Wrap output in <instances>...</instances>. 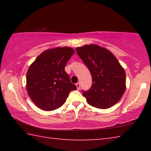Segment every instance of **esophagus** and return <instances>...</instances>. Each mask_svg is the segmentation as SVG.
<instances>
[{
    "mask_svg": "<svg viewBox=\"0 0 151 151\" xmlns=\"http://www.w3.org/2000/svg\"><path fill=\"white\" fill-rule=\"evenodd\" d=\"M76 87H77V89L78 90V89L80 88V87H81V83L78 82V83L76 84Z\"/></svg>",
    "mask_w": 151,
    "mask_h": 151,
    "instance_id": "obj_1",
    "label": "esophagus"
}]
</instances>
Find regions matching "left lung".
Listing matches in <instances>:
<instances>
[{
  "instance_id": "1",
  "label": "left lung",
  "mask_w": 151,
  "mask_h": 151,
  "mask_svg": "<svg viewBox=\"0 0 151 151\" xmlns=\"http://www.w3.org/2000/svg\"><path fill=\"white\" fill-rule=\"evenodd\" d=\"M76 50L93 78L90 89L82 91L88 103L101 109L114 106L126 88L124 68L111 52L98 45H85L76 48Z\"/></svg>"
}]
</instances>
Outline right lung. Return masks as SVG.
<instances>
[{
  "label": "right lung",
  "instance_id": "add662e5",
  "mask_svg": "<svg viewBox=\"0 0 151 151\" xmlns=\"http://www.w3.org/2000/svg\"><path fill=\"white\" fill-rule=\"evenodd\" d=\"M75 53L72 48L47 50L30 66L27 74V89L32 101L45 111L57 109L65 103L76 86L71 83L65 67Z\"/></svg>",
  "mask_w": 151,
  "mask_h": 151
}]
</instances>
